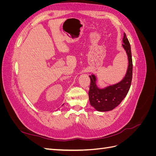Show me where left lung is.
Masks as SVG:
<instances>
[{
  "label": "left lung",
  "mask_w": 156,
  "mask_h": 156,
  "mask_svg": "<svg viewBox=\"0 0 156 156\" xmlns=\"http://www.w3.org/2000/svg\"><path fill=\"white\" fill-rule=\"evenodd\" d=\"M122 46L127 55L128 67L125 77L120 82L104 88H99L96 85L95 75H89L90 79V85L88 92L89 101L91 106L98 111L105 112L114 109L124 100L131 87L133 75V63L130 44L125 33Z\"/></svg>",
  "instance_id": "left-lung-1"
}]
</instances>
